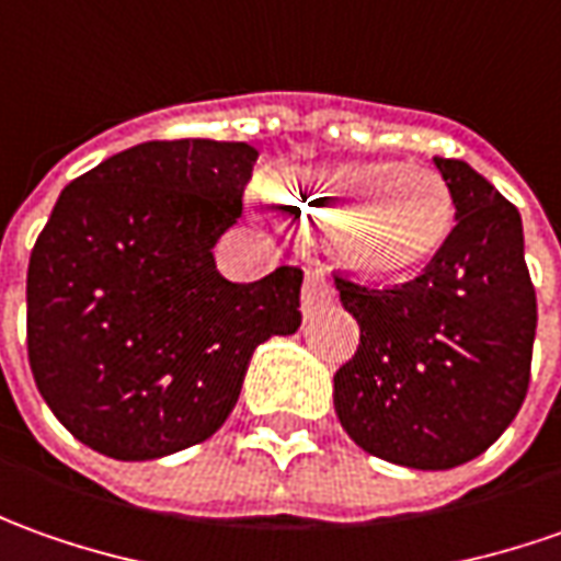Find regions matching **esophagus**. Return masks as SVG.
<instances>
[{
	"mask_svg": "<svg viewBox=\"0 0 561 561\" xmlns=\"http://www.w3.org/2000/svg\"><path fill=\"white\" fill-rule=\"evenodd\" d=\"M335 304V285L325 279V273H307L304 288H300V313L310 319L317 317L322 307Z\"/></svg>",
	"mask_w": 561,
	"mask_h": 561,
	"instance_id": "esophagus-1",
	"label": "esophagus"
}]
</instances>
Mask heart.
Here are the masks:
<instances>
[{
	"instance_id": "obj_1",
	"label": "heart",
	"mask_w": 561,
	"mask_h": 561,
	"mask_svg": "<svg viewBox=\"0 0 561 561\" xmlns=\"http://www.w3.org/2000/svg\"><path fill=\"white\" fill-rule=\"evenodd\" d=\"M270 202L298 226H332V248L363 279H407L440 254L456 204L432 167L391 161L285 167Z\"/></svg>"
}]
</instances>
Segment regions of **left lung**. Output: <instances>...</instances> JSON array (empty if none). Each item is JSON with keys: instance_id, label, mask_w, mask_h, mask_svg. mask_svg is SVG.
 Instances as JSON below:
<instances>
[{"instance_id": "1", "label": "left lung", "mask_w": 561, "mask_h": 561, "mask_svg": "<svg viewBox=\"0 0 561 561\" xmlns=\"http://www.w3.org/2000/svg\"><path fill=\"white\" fill-rule=\"evenodd\" d=\"M456 226L422 276L366 288L339 276L359 347L335 373V413L359 450L444 472L510 428L531 376L537 298L522 217L466 161L435 158Z\"/></svg>"}]
</instances>
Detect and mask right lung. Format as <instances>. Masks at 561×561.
I'll return each instance as SVG.
<instances>
[{"label":"right lung","instance_id":"obj_1","mask_svg":"<svg viewBox=\"0 0 561 561\" xmlns=\"http://www.w3.org/2000/svg\"><path fill=\"white\" fill-rule=\"evenodd\" d=\"M254 161L248 142H142L58 195L30 254L27 357L55 419L92 450L142 462L202 444L251 354L298 332V266L229 282L214 261Z\"/></svg>","mask_w":561,"mask_h":561}]
</instances>
